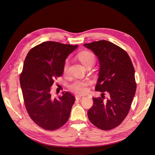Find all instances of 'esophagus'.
Listing matches in <instances>:
<instances>
[{
    "mask_svg": "<svg viewBox=\"0 0 155 155\" xmlns=\"http://www.w3.org/2000/svg\"><path fill=\"white\" fill-rule=\"evenodd\" d=\"M83 98V96H76V99L77 100H81Z\"/></svg>",
    "mask_w": 155,
    "mask_h": 155,
    "instance_id": "34e87169",
    "label": "esophagus"
}]
</instances>
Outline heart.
I'll use <instances>...</instances> for the list:
<instances>
[{
	"mask_svg": "<svg viewBox=\"0 0 155 155\" xmlns=\"http://www.w3.org/2000/svg\"><path fill=\"white\" fill-rule=\"evenodd\" d=\"M78 58L80 60L83 65L85 67L90 64H94L95 62V55L90 51H83L79 53L78 55ZM68 68V61L67 60L65 61L63 66V72L67 73ZM90 85V82L88 81H81L78 80L73 83L70 87V90L78 94L83 95L87 94L88 91V87Z\"/></svg>",
	"mask_w": 155,
	"mask_h": 155,
	"instance_id": "obj_1",
	"label": "heart"
}]
</instances>
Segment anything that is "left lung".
Returning <instances> with one entry per match:
<instances>
[{
  "instance_id": "8db88e82",
  "label": "left lung",
  "mask_w": 155,
  "mask_h": 155,
  "mask_svg": "<svg viewBox=\"0 0 155 155\" xmlns=\"http://www.w3.org/2000/svg\"><path fill=\"white\" fill-rule=\"evenodd\" d=\"M95 54L100 62L96 91L109 94L107 100L93 97V105L87 114L97 128L108 130L118 126L130 110L137 83L134 68L126 51L111 42L101 40L84 44Z\"/></svg>"
}]
</instances>
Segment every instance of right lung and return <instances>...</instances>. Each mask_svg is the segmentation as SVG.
I'll return each instance as SVG.
<instances>
[{
	"instance_id": "add662e5",
	"label": "right lung",
	"mask_w": 155,
	"mask_h": 155,
	"mask_svg": "<svg viewBox=\"0 0 155 155\" xmlns=\"http://www.w3.org/2000/svg\"><path fill=\"white\" fill-rule=\"evenodd\" d=\"M78 45L46 41L32 48L24 62L20 83L26 109L40 127L56 130L68 121L75 101L71 93L53 97L51 87L54 79L62 76L67 56Z\"/></svg>"
}]
</instances>
